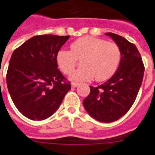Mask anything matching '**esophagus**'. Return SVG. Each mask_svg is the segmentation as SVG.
Returning <instances> with one entry per match:
<instances>
[{
    "label": "esophagus",
    "instance_id": "34e87169",
    "mask_svg": "<svg viewBox=\"0 0 155 155\" xmlns=\"http://www.w3.org/2000/svg\"><path fill=\"white\" fill-rule=\"evenodd\" d=\"M78 85H79V84H77V83H72L71 84V87H78Z\"/></svg>",
    "mask_w": 155,
    "mask_h": 155
}]
</instances>
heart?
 <instances>
[{"mask_svg": "<svg viewBox=\"0 0 155 155\" xmlns=\"http://www.w3.org/2000/svg\"><path fill=\"white\" fill-rule=\"evenodd\" d=\"M120 58V49L115 43L84 36L71 44V51L61 49L58 51L56 61L60 70L70 75L74 71L77 60H81L83 68L71 74V81H90L95 77L97 81H104L116 71Z\"/></svg>", "mask_w": 155, "mask_h": 155, "instance_id": "b5f03b06", "label": "heart"}]
</instances>
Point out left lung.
I'll list each match as a JSON object with an SVG mask.
<instances>
[{
	"label": "left lung",
	"instance_id": "obj_1",
	"mask_svg": "<svg viewBox=\"0 0 155 155\" xmlns=\"http://www.w3.org/2000/svg\"><path fill=\"white\" fill-rule=\"evenodd\" d=\"M121 52L119 68L110 80L100 86H90L83 102L91 116L102 123H111L123 116L134 104L144 74V66L136 46L123 36L107 32Z\"/></svg>",
	"mask_w": 155,
	"mask_h": 155
}]
</instances>
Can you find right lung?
<instances>
[{
	"mask_svg": "<svg viewBox=\"0 0 155 155\" xmlns=\"http://www.w3.org/2000/svg\"><path fill=\"white\" fill-rule=\"evenodd\" d=\"M69 36H33L12 54L6 82L13 104L32 120H44L56 112L70 83L58 68L56 56Z\"/></svg>",
	"mask_w": 155,
	"mask_h": 155,
	"instance_id": "right-lung-1",
	"label": "right lung"
}]
</instances>
